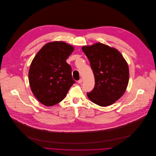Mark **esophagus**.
<instances>
[{
	"instance_id": "obj_1",
	"label": "esophagus",
	"mask_w": 156,
	"mask_h": 156,
	"mask_svg": "<svg viewBox=\"0 0 156 156\" xmlns=\"http://www.w3.org/2000/svg\"><path fill=\"white\" fill-rule=\"evenodd\" d=\"M77 83H79V84H81L83 83V79H80L78 81H77Z\"/></svg>"
}]
</instances>
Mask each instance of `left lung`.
I'll list each match as a JSON object with an SVG mask.
<instances>
[{"label": "left lung", "mask_w": 156, "mask_h": 156, "mask_svg": "<svg viewBox=\"0 0 156 156\" xmlns=\"http://www.w3.org/2000/svg\"><path fill=\"white\" fill-rule=\"evenodd\" d=\"M90 62L95 84L87 95L101 107L113 104L124 93L129 82V68L120 52L101 43L83 46Z\"/></svg>", "instance_id": "8db88e82"}]
</instances>
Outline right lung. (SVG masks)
<instances>
[{"label":"right lung","mask_w":156,"mask_h":156,"mask_svg":"<svg viewBox=\"0 0 156 156\" xmlns=\"http://www.w3.org/2000/svg\"><path fill=\"white\" fill-rule=\"evenodd\" d=\"M73 48L62 41L46 44L35 55L30 66L31 90L42 104L51 107L62 101L76 83L71 66L66 62Z\"/></svg>","instance_id":"right-lung-1"}]
</instances>
